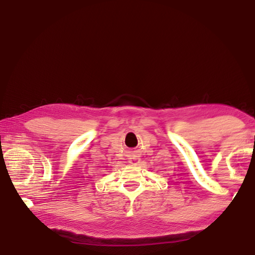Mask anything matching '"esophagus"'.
<instances>
[{"label": "esophagus", "instance_id": "obj_1", "mask_svg": "<svg viewBox=\"0 0 255 255\" xmlns=\"http://www.w3.org/2000/svg\"><path fill=\"white\" fill-rule=\"evenodd\" d=\"M128 161L130 165H138V163L140 161V158L138 156H131Z\"/></svg>", "mask_w": 255, "mask_h": 255}]
</instances>
